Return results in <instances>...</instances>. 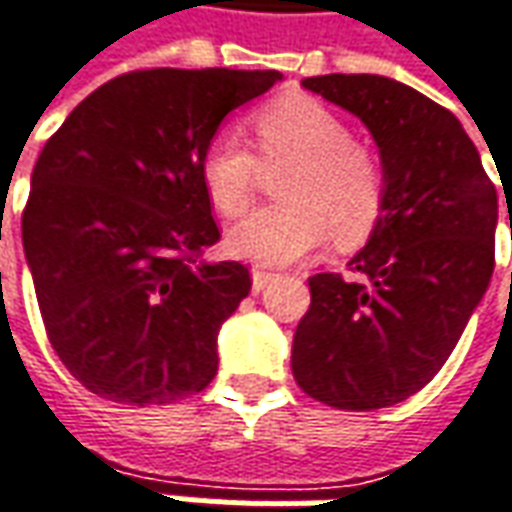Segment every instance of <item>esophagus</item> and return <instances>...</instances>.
I'll use <instances>...</instances> for the list:
<instances>
[{"label":"esophagus","instance_id":"obj_1","mask_svg":"<svg viewBox=\"0 0 512 512\" xmlns=\"http://www.w3.org/2000/svg\"><path fill=\"white\" fill-rule=\"evenodd\" d=\"M274 277H277L274 271H266V269H260V266H255V269H252V288H255V291H263Z\"/></svg>","mask_w":512,"mask_h":512}]
</instances>
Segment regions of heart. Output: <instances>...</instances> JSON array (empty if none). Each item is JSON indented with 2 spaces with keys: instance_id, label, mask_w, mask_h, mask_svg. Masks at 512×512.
<instances>
[{
  "instance_id": "obj_1",
  "label": "heart",
  "mask_w": 512,
  "mask_h": 512,
  "mask_svg": "<svg viewBox=\"0 0 512 512\" xmlns=\"http://www.w3.org/2000/svg\"><path fill=\"white\" fill-rule=\"evenodd\" d=\"M255 151L232 131L207 139L198 176L210 204L238 218L255 198L260 165H291L280 184L285 204L263 207L229 229L232 255L285 266L336 232L339 243L364 241L387 210V168L373 145L314 97L288 95L255 111Z\"/></svg>"
}]
</instances>
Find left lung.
Here are the masks:
<instances>
[{"label": "left lung", "instance_id": "obj_1", "mask_svg": "<svg viewBox=\"0 0 512 512\" xmlns=\"http://www.w3.org/2000/svg\"><path fill=\"white\" fill-rule=\"evenodd\" d=\"M302 86L370 128L389 190L370 241L350 260L356 277L308 280L311 308L294 333L291 370L333 409H384L440 373L488 291L496 184L460 120L412 86L381 75H319Z\"/></svg>", "mask_w": 512, "mask_h": 512}]
</instances>
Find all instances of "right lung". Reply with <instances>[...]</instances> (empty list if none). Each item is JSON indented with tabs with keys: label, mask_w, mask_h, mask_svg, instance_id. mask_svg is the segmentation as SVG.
<instances>
[{
	"label": "right lung",
	"mask_w": 512,
	"mask_h": 512,
	"mask_svg": "<svg viewBox=\"0 0 512 512\" xmlns=\"http://www.w3.org/2000/svg\"><path fill=\"white\" fill-rule=\"evenodd\" d=\"M280 72L137 69L103 83L47 139L22 212L52 350L89 392L128 406L187 398L218 373L215 339L249 269L221 241L198 159L229 111Z\"/></svg>",
	"instance_id": "add662e5"
}]
</instances>
